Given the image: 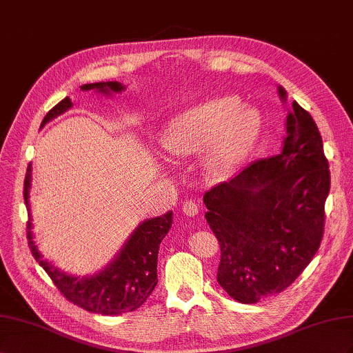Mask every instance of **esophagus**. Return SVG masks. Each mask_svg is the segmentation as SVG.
<instances>
[{
    "label": "esophagus",
    "instance_id": "obj_1",
    "mask_svg": "<svg viewBox=\"0 0 353 353\" xmlns=\"http://www.w3.org/2000/svg\"><path fill=\"white\" fill-rule=\"evenodd\" d=\"M198 204L195 203V201H192V199H188V201H185L183 203V205H182V211L183 213L186 214V216H196L198 214Z\"/></svg>",
    "mask_w": 353,
    "mask_h": 353
}]
</instances>
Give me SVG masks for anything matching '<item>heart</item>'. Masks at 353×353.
<instances>
[{
	"mask_svg": "<svg viewBox=\"0 0 353 353\" xmlns=\"http://www.w3.org/2000/svg\"><path fill=\"white\" fill-rule=\"evenodd\" d=\"M259 121L253 110L234 99H216L190 108L170 121L163 145L170 154L189 157L205 150L204 164L214 174H226L253 145Z\"/></svg>",
	"mask_w": 353,
	"mask_h": 353,
	"instance_id": "1",
	"label": "heart"
}]
</instances>
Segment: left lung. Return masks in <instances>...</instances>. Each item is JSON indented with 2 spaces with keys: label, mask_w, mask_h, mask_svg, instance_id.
Returning a JSON list of instances; mask_svg holds the SVG:
<instances>
[{
  "label": "left lung",
  "mask_w": 353,
  "mask_h": 353,
  "mask_svg": "<svg viewBox=\"0 0 353 353\" xmlns=\"http://www.w3.org/2000/svg\"><path fill=\"white\" fill-rule=\"evenodd\" d=\"M278 92L285 100V90ZM291 108L281 154L204 194L207 223L220 245L217 283L241 303L293 284L324 235L328 159L314 118L297 102Z\"/></svg>",
  "instance_id": "1"
}]
</instances>
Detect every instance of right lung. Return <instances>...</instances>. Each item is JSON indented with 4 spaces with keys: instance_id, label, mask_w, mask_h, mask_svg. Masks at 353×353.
Masks as SVG:
<instances>
[{
    "instance_id": "1",
    "label": "right lung",
    "mask_w": 353,
    "mask_h": 353,
    "mask_svg": "<svg viewBox=\"0 0 353 353\" xmlns=\"http://www.w3.org/2000/svg\"><path fill=\"white\" fill-rule=\"evenodd\" d=\"M81 90H97L100 93H119L124 85L117 81L84 84ZM72 106L69 97L52 108L44 117L41 127L47 121L63 114L66 109ZM29 188H31V165H28L23 198L28 208L26 221V236L31 253L47 275L52 278L56 288L62 293L70 303L83 307L92 314L102 315H121L125 312L136 310L142 306L146 299L152 294L155 285L158 284L157 276V261L158 250L163 238L173 223V213L167 211L165 214L149 219L140 225L134 234L127 241L124 248L121 250L118 257L99 275L78 279L75 276L65 275L50 261L44 260L32 241L31 232V208H29Z\"/></svg>"
}]
</instances>
